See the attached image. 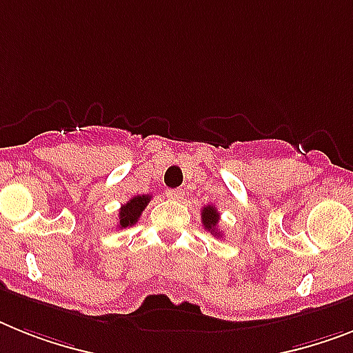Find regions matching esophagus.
<instances>
[{
  "instance_id": "obj_1",
  "label": "esophagus",
  "mask_w": 353,
  "mask_h": 353,
  "mask_svg": "<svg viewBox=\"0 0 353 353\" xmlns=\"http://www.w3.org/2000/svg\"><path fill=\"white\" fill-rule=\"evenodd\" d=\"M183 189H170L168 191V196L171 198V200H183Z\"/></svg>"
}]
</instances>
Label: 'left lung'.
<instances>
[{
  "instance_id": "1",
  "label": "left lung",
  "mask_w": 353,
  "mask_h": 353,
  "mask_svg": "<svg viewBox=\"0 0 353 353\" xmlns=\"http://www.w3.org/2000/svg\"><path fill=\"white\" fill-rule=\"evenodd\" d=\"M218 222H220V212L216 211V208H212V205H205L202 209V223L203 227L208 229L211 234L220 236L218 234Z\"/></svg>"
}]
</instances>
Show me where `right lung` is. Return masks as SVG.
<instances>
[{
  "label": "right lung",
  "mask_w": 353,
  "mask_h": 353,
  "mask_svg": "<svg viewBox=\"0 0 353 353\" xmlns=\"http://www.w3.org/2000/svg\"><path fill=\"white\" fill-rule=\"evenodd\" d=\"M150 194H137V196L131 198L130 202L124 203L121 211H119V229H126L130 225H135L139 222V218H141L142 211L145 209V205L150 203Z\"/></svg>",
  "instance_id": "add662e5"
}]
</instances>
